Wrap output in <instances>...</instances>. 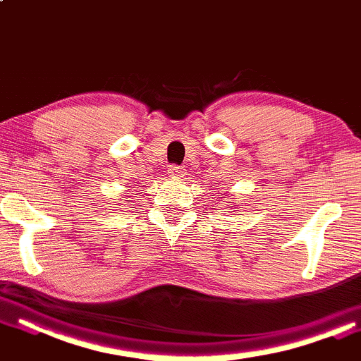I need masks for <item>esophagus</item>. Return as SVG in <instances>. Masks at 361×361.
<instances>
[{
  "mask_svg": "<svg viewBox=\"0 0 361 361\" xmlns=\"http://www.w3.org/2000/svg\"><path fill=\"white\" fill-rule=\"evenodd\" d=\"M169 173L170 176H173V178H180V176H185V169L183 166H178V165H171L169 169Z\"/></svg>",
  "mask_w": 361,
  "mask_h": 361,
  "instance_id": "obj_1",
  "label": "esophagus"
}]
</instances>
